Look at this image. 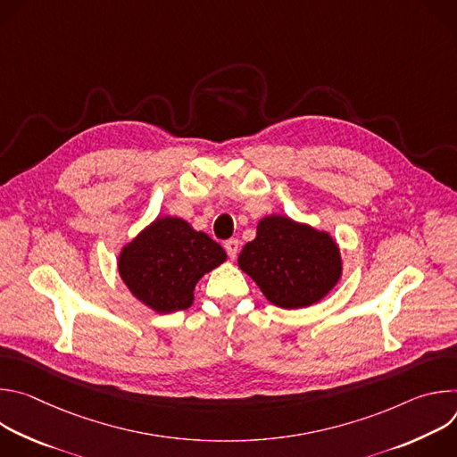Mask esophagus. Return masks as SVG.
Segmentation results:
<instances>
[{
  "instance_id": "34e87169",
  "label": "esophagus",
  "mask_w": 457,
  "mask_h": 457,
  "mask_svg": "<svg viewBox=\"0 0 457 457\" xmlns=\"http://www.w3.org/2000/svg\"><path fill=\"white\" fill-rule=\"evenodd\" d=\"M224 249H226V253H228L229 258H235L237 253H238V240H237V238L226 240V242H224Z\"/></svg>"
}]
</instances>
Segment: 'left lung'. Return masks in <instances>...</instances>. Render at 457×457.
Returning <instances> with one entry per match:
<instances>
[{"label": "left lung", "instance_id": "8db88e82", "mask_svg": "<svg viewBox=\"0 0 457 457\" xmlns=\"http://www.w3.org/2000/svg\"><path fill=\"white\" fill-rule=\"evenodd\" d=\"M238 266L284 309L312 305L342 275L340 249L328 233L277 215L260 220L256 238L238 254Z\"/></svg>", "mask_w": 457, "mask_h": 457}]
</instances>
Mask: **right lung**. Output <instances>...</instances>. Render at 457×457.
Here are the masks:
<instances>
[{
	"label": "right lung",
	"instance_id": "add662e5",
	"mask_svg": "<svg viewBox=\"0 0 457 457\" xmlns=\"http://www.w3.org/2000/svg\"><path fill=\"white\" fill-rule=\"evenodd\" d=\"M226 260V251L177 217L157 219L119 256V273L132 295L157 312L187 309L195 284Z\"/></svg>",
	"mask_w": 457,
	"mask_h": 457
}]
</instances>
